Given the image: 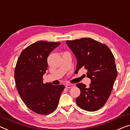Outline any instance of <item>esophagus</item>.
Masks as SVG:
<instances>
[{"label": "esophagus", "mask_w": 130, "mask_h": 130, "mask_svg": "<svg viewBox=\"0 0 130 130\" xmlns=\"http://www.w3.org/2000/svg\"><path fill=\"white\" fill-rule=\"evenodd\" d=\"M75 85L73 84H67L66 85L65 87L67 88H73V87H74Z\"/></svg>", "instance_id": "obj_1"}]
</instances>
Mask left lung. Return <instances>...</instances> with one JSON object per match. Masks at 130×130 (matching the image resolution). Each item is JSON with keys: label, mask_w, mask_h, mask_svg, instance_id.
Segmentation results:
<instances>
[{"label": "left lung", "mask_w": 130, "mask_h": 130, "mask_svg": "<svg viewBox=\"0 0 130 130\" xmlns=\"http://www.w3.org/2000/svg\"><path fill=\"white\" fill-rule=\"evenodd\" d=\"M66 43L77 59L76 71L84 67L91 79L89 87L76 84L80 90L77 105L86 111H97L107 102L117 76L113 54L105 44L90 38L68 40Z\"/></svg>", "instance_id": "obj_1"}]
</instances>
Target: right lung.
Here are the masks:
<instances>
[{"instance_id": "right-lung-1", "label": "right lung", "mask_w": 130, "mask_h": 130, "mask_svg": "<svg viewBox=\"0 0 130 130\" xmlns=\"http://www.w3.org/2000/svg\"><path fill=\"white\" fill-rule=\"evenodd\" d=\"M60 42L38 41L20 54L14 70L19 93L29 109L39 115L51 113L57 107L64 85L44 84L42 76L48 68L47 58Z\"/></svg>"}]
</instances>
